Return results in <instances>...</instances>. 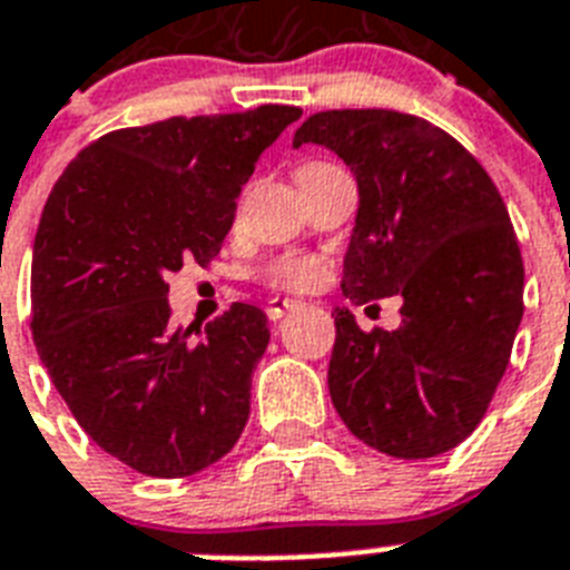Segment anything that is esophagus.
<instances>
[{
	"label": "esophagus",
	"mask_w": 570,
	"mask_h": 570,
	"mask_svg": "<svg viewBox=\"0 0 570 570\" xmlns=\"http://www.w3.org/2000/svg\"><path fill=\"white\" fill-rule=\"evenodd\" d=\"M293 307H298V301L293 298H272L269 304H266V316L272 318V322H277V318H284L286 313Z\"/></svg>",
	"instance_id": "1"
}]
</instances>
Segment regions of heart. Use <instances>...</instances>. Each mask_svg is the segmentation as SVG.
Here are the masks:
<instances>
[{"label":"heart","mask_w":570,"mask_h":570,"mask_svg":"<svg viewBox=\"0 0 570 570\" xmlns=\"http://www.w3.org/2000/svg\"><path fill=\"white\" fill-rule=\"evenodd\" d=\"M263 277L277 289H309L322 277L318 257H281L269 263Z\"/></svg>","instance_id":"b5f03b06"}]
</instances>
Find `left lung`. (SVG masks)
I'll return each instance as SVG.
<instances>
[{"mask_svg": "<svg viewBox=\"0 0 570 570\" xmlns=\"http://www.w3.org/2000/svg\"><path fill=\"white\" fill-rule=\"evenodd\" d=\"M336 151L360 207L342 295H397V331H360L333 309L327 390L374 451L428 460L474 433L524 316V263L501 193L478 157L428 119L397 110H322L293 146Z\"/></svg>", "mask_w": 570, "mask_h": 570, "instance_id": "1", "label": "left lung"}]
</instances>
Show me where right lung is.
Returning a JSON list of instances; mask_svg holds the SVG:
<instances>
[{
  "mask_svg": "<svg viewBox=\"0 0 570 570\" xmlns=\"http://www.w3.org/2000/svg\"><path fill=\"white\" fill-rule=\"evenodd\" d=\"M301 108L119 128L63 169L31 261V336L87 436L146 478H189L237 445L266 313L234 307L189 340L169 275L219 254L254 164Z\"/></svg>",
  "mask_w": 570,
  "mask_h": 570,
  "instance_id": "add662e5",
  "label": "right lung"
}]
</instances>
